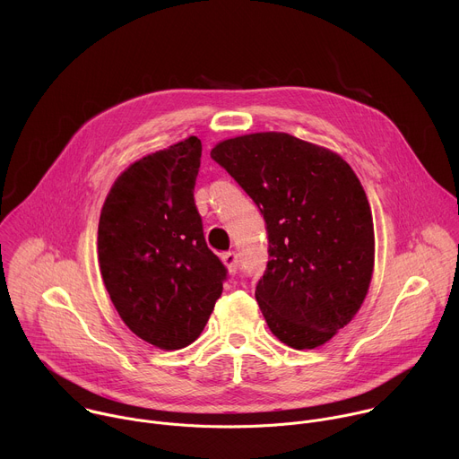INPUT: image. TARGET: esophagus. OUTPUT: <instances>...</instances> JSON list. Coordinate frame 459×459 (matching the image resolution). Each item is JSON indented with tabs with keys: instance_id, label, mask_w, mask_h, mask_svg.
<instances>
[{
	"instance_id": "obj_1",
	"label": "esophagus",
	"mask_w": 459,
	"mask_h": 459,
	"mask_svg": "<svg viewBox=\"0 0 459 459\" xmlns=\"http://www.w3.org/2000/svg\"><path fill=\"white\" fill-rule=\"evenodd\" d=\"M221 259H223V264H225L227 269H229V274L234 276V274L238 273V254H236L234 250H229V252H225V254L221 255Z\"/></svg>"
}]
</instances>
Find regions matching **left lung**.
Wrapping results in <instances>:
<instances>
[{"mask_svg": "<svg viewBox=\"0 0 459 459\" xmlns=\"http://www.w3.org/2000/svg\"><path fill=\"white\" fill-rule=\"evenodd\" d=\"M211 158L265 220L269 264L255 299L292 349L329 342L359 310L374 269L367 194L338 154L283 133L218 143Z\"/></svg>", "mask_w": 459, "mask_h": 459, "instance_id": "8db88e82", "label": "left lung"}]
</instances>
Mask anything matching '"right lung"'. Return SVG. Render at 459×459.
Listing matches in <instances>:
<instances>
[{"label":"right lung","mask_w":459,"mask_h":459,"mask_svg":"<svg viewBox=\"0 0 459 459\" xmlns=\"http://www.w3.org/2000/svg\"><path fill=\"white\" fill-rule=\"evenodd\" d=\"M200 163L195 136L145 156L116 179L100 216L108 296L130 331L165 351L198 340L227 280L194 202Z\"/></svg>","instance_id":"right-lung-1"}]
</instances>
